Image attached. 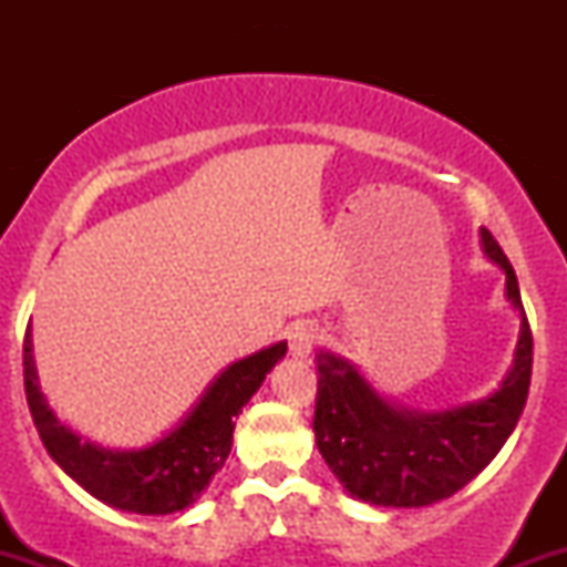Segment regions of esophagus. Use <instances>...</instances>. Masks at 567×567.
Instances as JSON below:
<instances>
[{"instance_id":"esophagus-1","label":"esophagus","mask_w":567,"mask_h":567,"mask_svg":"<svg viewBox=\"0 0 567 567\" xmlns=\"http://www.w3.org/2000/svg\"><path fill=\"white\" fill-rule=\"evenodd\" d=\"M320 328H317L315 322H296L292 328L288 330V343H290V351L292 357H309L311 349L320 343Z\"/></svg>"}]
</instances>
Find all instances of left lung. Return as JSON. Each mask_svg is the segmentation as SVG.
Segmentation results:
<instances>
[{
	"label": "left lung",
	"mask_w": 567,
	"mask_h": 567,
	"mask_svg": "<svg viewBox=\"0 0 567 567\" xmlns=\"http://www.w3.org/2000/svg\"><path fill=\"white\" fill-rule=\"evenodd\" d=\"M487 256L506 271V296L523 315L517 354L498 392L442 413L389 405L368 381L333 354H317L315 437L324 464L354 498L379 506H429L461 491L496 458L523 415L530 389L533 333L517 275L493 234Z\"/></svg>",
	"instance_id": "8db88e82"
}]
</instances>
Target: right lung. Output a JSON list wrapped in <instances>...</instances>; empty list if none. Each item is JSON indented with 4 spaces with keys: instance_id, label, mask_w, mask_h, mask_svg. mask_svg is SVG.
<instances>
[{
    "instance_id": "obj_1",
    "label": "right lung",
    "mask_w": 567,
    "mask_h": 567,
    "mask_svg": "<svg viewBox=\"0 0 567 567\" xmlns=\"http://www.w3.org/2000/svg\"><path fill=\"white\" fill-rule=\"evenodd\" d=\"M285 351L288 343L279 341L234 362L167 437L143 451L120 453L82 442L55 419L37 386L29 328L23 338L25 400L48 453L90 496L122 512L171 514L194 504L220 472L231 451L234 419L243 413L247 400L258 392L266 373L282 360Z\"/></svg>"
}]
</instances>
